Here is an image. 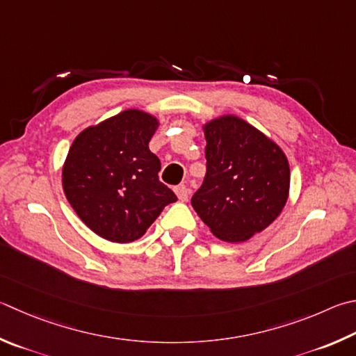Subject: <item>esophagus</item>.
<instances>
[{
	"mask_svg": "<svg viewBox=\"0 0 356 356\" xmlns=\"http://www.w3.org/2000/svg\"><path fill=\"white\" fill-rule=\"evenodd\" d=\"M176 195H177L179 200H182V202H185V200H188L190 190L186 188L185 185H179V186H176Z\"/></svg>",
	"mask_w": 356,
	"mask_h": 356,
	"instance_id": "34e87169",
	"label": "esophagus"
}]
</instances>
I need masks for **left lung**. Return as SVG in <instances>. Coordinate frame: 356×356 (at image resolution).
<instances>
[{
	"label": "left lung",
	"mask_w": 356,
	"mask_h": 356,
	"mask_svg": "<svg viewBox=\"0 0 356 356\" xmlns=\"http://www.w3.org/2000/svg\"><path fill=\"white\" fill-rule=\"evenodd\" d=\"M207 172L191 205L213 235L241 243L280 215L289 191L286 156L234 115L204 126Z\"/></svg>",
	"instance_id": "obj_1"
}]
</instances>
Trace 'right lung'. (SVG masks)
I'll return each instance as SVG.
<instances>
[{"instance_id": "obj_1", "label": "right lung", "mask_w": 356, "mask_h": 356, "mask_svg": "<svg viewBox=\"0 0 356 356\" xmlns=\"http://www.w3.org/2000/svg\"><path fill=\"white\" fill-rule=\"evenodd\" d=\"M157 127L152 115L132 108L87 127L70 147L63 191L83 224L104 240H138L177 200L159 180L160 160L149 151Z\"/></svg>"}]
</instances>
